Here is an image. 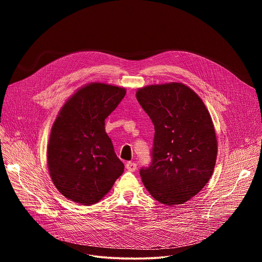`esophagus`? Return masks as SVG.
Instances as JSON below:
<instances>
[{
	"instance_id": "34e87169",
	"label": "esophagus",
	"mask_w": 262,
	"mask_h": 262,
	"mask_svg": "<svg viewBox=\"0 0 262 262\" xmlns=\"http://www.w3.org/2000/svg\"><path fill=\"white\" fill-rule=\"evenodd\" d=\"M125 168H126V170H128L130 172H134V171L137 170V164L134 163V162H127L125 164Z\"/></svg>"
}]
</instances>
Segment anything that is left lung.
<instances>
[{"mask_svg":"<svg viewBox=\"0 0 262 262\" xmlns=\"http://www.w3.org/2000/svg\"><path fill=\"white\" fill-rule=\"evenodd\" d=\"M137 99L155 125L151 163L140 170L147 191L159 202L182 204L208 182L217 144L201 98L181 83L151 85Z\"/></svg>","mask_w":262,"mask_h":262,"instance_id":"left-lung-1","label":"left lung"}]
</instances>
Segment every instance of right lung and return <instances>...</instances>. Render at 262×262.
I'll return each instance as SVG.
<instances>
[{"label": "right lung", "instance_id": "obj_1", "mask_svg": "<svg viewBox=\"0 0 262 262\" xmlns=\"http://www.w3.org/2000/svg\"><path fill=\"white\" fill-rule=\"evenodd\" d=\"M123 88L89 84L74 93L61 108L52 127L48 164L59 192L77 203L98 202L123 173L104 119L123 99Z\"/></svg>", "mask_w": 262, "mask_h": 262}]
</instances>
